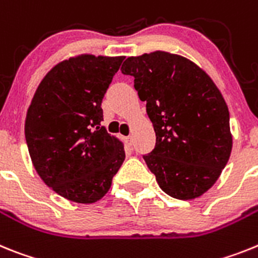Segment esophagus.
Returning a JSON list of instances; mask_svg holds the SVG:
<instances>
[{"label":"esophagus","instance_id":"34e87169","mask_svg":"<svg viewBox=\"0 0 258 258\" xmlns=\"http://www.w3.org/2000/svg\"><path fill=\"white\" fill-rule=\"evenodd\" d=\"M124 143H126L127 147H131V145H132V136H126V138H124Z\"/></svg>","mask_w":258,"mask_h":258}]
</instances>
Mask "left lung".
I'll return each instance as SVG.
<instances>
[{
    "label": "left lung",
    "instance_id": "left-lung-1",
    "mask_svg": "<svg viewBox=\"0 0 258 258\" xmlns=\"http://www.w3.org/2000/svg\"><path fill=\"white\" fill-rule=\"evenodd\" d=\"M156 132V145L143 158L165 194L179 200L201 196L230 158L228 107L209 75L194 62L153 51L123 62Z\"/></svg>",
    "mask_w": 258,
    "mask_h": 258
}]
</instances>
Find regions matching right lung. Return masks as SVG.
<instances>
[{
	"instance_id": "1",
	"label": "right lung",
	"mask_w": 258,
	"mask_h": 258,
	"mask_svg": "<svg viewBox=\"0 0 258 258\" xmlns=\"http://www.w3.org/2000/svg\"><path fill=\"white\" fill-rule=\"evenodd\" d=\"M123 59L83 54L58 63L27 111L24 134L36 171L74 203L102 199L126 157L122 143L101 126L102 98Z\"/></svg>"
}]
</instances>
